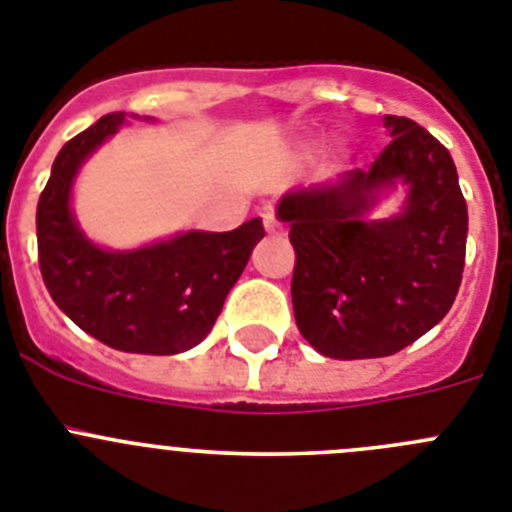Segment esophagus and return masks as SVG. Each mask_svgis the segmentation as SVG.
Here are the masks:
<instances>
[{"mask_svg": "<svg viewBox=\"0 0 512 512\" xmlns=\"http://www.w3.org/2000/svg\"><path fill=\"white\" fill-rule=\"evenodd\" d=\"M261 220H264V228H266V233H282V223H279L277 220V215H274V212L271 210H266L264 215H261Z\"/></svg>", "mask_w": 512, "mask_h": 512, "instance_id": "1", "label": "esophagus"}]
</instances>
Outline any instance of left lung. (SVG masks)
I'll return each mask as SVG.
<instances>
[{
  "mask_svg": "<svg viewBox=\"0 0 512 512\" xmlns=\"http://www.w3.org/2000/svg\"><path fill=\"white\" fill-rule=\"evenodd\" d=\"M384 125L392 140L369 169L292 189L277 207L297 256V328L330 359L397 354L443 320L461 284L469 217L454 158L408 117ZM395 181L409 184L401 215L366 221Z\"/></svg>",
  "mask_w": 512,
  "mask_h": 512,
  "instance_id": "obj_1",
  "label": "left lung"
}]
</instances>
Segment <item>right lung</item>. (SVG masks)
<instances>
[{
	"instance_id": "obj_1",
	"label": "right lung",
	"mask_w": 512,
	"mask_h": 512,
	"mask_svg": "<svg viewBox=\"0 0 512 512\" xmlns=\"http://www.w3.org/2000/svg\"><path fill=\"white\" fill-rule=\"evenodd\" d=\"M122 122L125 112L99 117L58 151L35 215L40 274L53 302L97 341L128 354H182L212 330L264 225L253 217L228 233L189 230L135 251L94 246L71 215V184Z\"/></svg>"
}]
</instances>
